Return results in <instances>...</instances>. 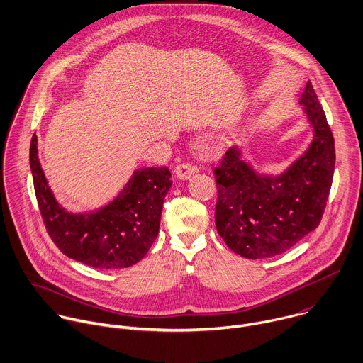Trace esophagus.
I'll list each match as a JSON object with an SVG mask.
<instances>
[{"label":"esophagus","instance_id":"esophagus-1","mask_svg":"<svg viewBox=\"0 0 363 363\" xmlns=\"http://www.w3.org/2000/svg\"><path fill=\"white\" fill-rule=\"evenodd\" d=\"M196 171H198V168H196L195 165L185 162V164L177 165V168H175V175H177V178H179V179H189Z\"/></svg>","mask_w":363,"mask_h":363}]
</instances>
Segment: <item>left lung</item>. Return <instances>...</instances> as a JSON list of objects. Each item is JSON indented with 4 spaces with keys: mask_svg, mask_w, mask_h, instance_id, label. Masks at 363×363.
Returning <instances> with one entry per match:
<instances>
[{
    "mask_svg": "<svg viewBox=\"0 0 363 363\" xmlns=\"http://www.w3.org/2000/svg\"><path fill=\"white\" fill-rule=\"evenodd\" d=\"M313 130L308 150L282 174H259L232 147L215 168V225L225 244L248 259L286 252L318 228L335 169V141L311 82L299 99Z\"/></svg>",
    "mask_w": 363,
    "mask_h": 363,
    "instance_id": "8db88e82",
    "label": "left lung"
}]
</instances>
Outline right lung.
Instances as JSON below:
<instances>
[{
  "label": "right lung",
  "mask_w": 363,
  "mask_h": 363,
  "mask_svg": "<svg viewBox=\"0 0 363 363\" xmlns=\"http://www.w3.org/2000/svg\"><path fill=\"white\" fill-rule=\"evenodd\" d=\"M30 167L47 232L64 255L96 269L128 268L147 255L158 235L164 199L172 185L167 167L134 171L108 205L84 213L67 212L54 198L38 160L35 134Z\"/></svg>",
  "instance_id": "right-lung-1"
}]
</instances>
